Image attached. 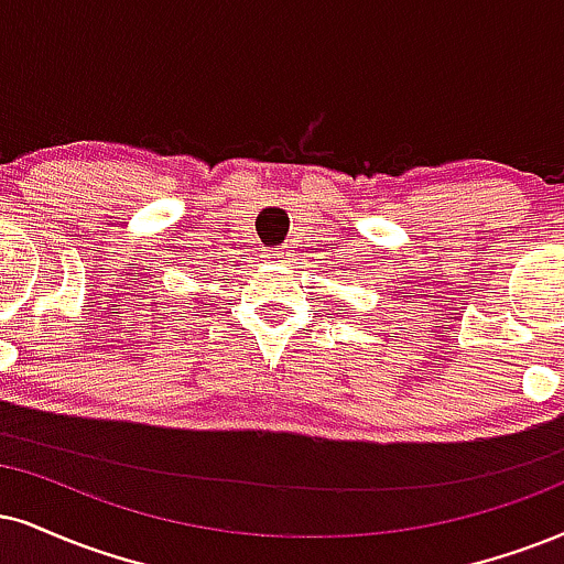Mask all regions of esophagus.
<instances>
[{"label":"esophagus","mask_w":564,"mask_h":564,"mask_svg":"<svg viewBox=\"0 0 564 564\" xmlns=\"http://www.w3.org/2000/svg\"><path fill=\"white\" fill-rule=\"evenodd\" d=\"M288 256H290V248H274V250H269V253H267V259L269 261H282V259H288Z\"/></svg>","instance_id":"esophagus-1"}]
</instances>
